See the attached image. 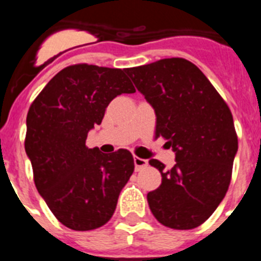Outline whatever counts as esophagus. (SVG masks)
<instances>
[{"mask_svg": "<svg viewBox=\"0 0 261 261\" xmlns=\"http://www.w3.org/2000/svg\"><path fill=\"white\" fill-rule=\"evenodd\" d=\"M133 161H135L136 171H140L141 168L146 167V166H147V161H146V159L140 158V156H135V158H133Z\"/></svg>", "mask_w": 261, "mask_h": 261, "instance_id": "1", "label": "esophagus"}]
</instances>
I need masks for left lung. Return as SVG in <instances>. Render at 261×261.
Returning <instances> with one entry per match:
<instances>
[{
  "mask_svg": "<svg viewBox=\"0 0 261 261\" xmlns=\"http://www.w3.org/2000/svg\"><path fill=\"white\" fill-rule=\"evenodd\" d=\"M156 116L155 138L175 153L166 170L156 159L162 184L147 193L151 213L170 229H195L225 197L238 151L232 115L213 85L186 59L158 60L126 70Z\"/></svg>",
  "mask_w": 261,
  "mask_h": 261,
  "instance_id": "left-lung-1",
  "label": "left lung"
}]
</instances>
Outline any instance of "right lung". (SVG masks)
<instances>
[{
  "mask_svg": "<svg viewBox=\"0 0 261 261\" xmlns=\"http://www.w3.org/2000/svg\"><path fill=\"white\" fill-rule=\"evenodd\" d=\"M126 69L78 64L62 69L41 90L27 114L24 149L36 190L57 220L77 231L110 221L135 170L132 154H103L86 146L110 102L136 93Z\"/></svg>",
  "mask_w": 261,
  "mask_h": 261,
  "instance_id": "right-lung-1",
  "label": "right lung"
}]
</instances>
